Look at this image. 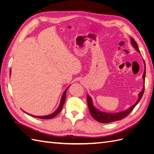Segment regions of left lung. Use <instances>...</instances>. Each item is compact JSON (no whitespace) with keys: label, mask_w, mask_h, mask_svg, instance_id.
Masks as SVG:
<instances>
[{"label":"left lung","mask_w":154,"mask_h":154,"mask_svg":"<svg viewBox=\"0 0 154 154\" xmlns=\"http://www.w3.org/2000/svg\"><path fill=\"white\" fill-rule=\"evenodd\" d=\"M130 41H131V44L134 48V49H136L139 54H141L136 42L134 40L133 38H130ZM144 73L143 74V82H144L143 88V90L139 93L138 99L136 103H135L133 105H132L130 107H129L128 109H127V110H125L124 111L119 112H116V113H108V112H102L97 109H96V107L94 106V105H93V102H92V100L91 98V97L88 94H87V104H88V109H89L90 114H91L93 118L100 123H111V122H116V121H119V120L125 118V117H127V116L130 112H131L132 110L134 109V107L137 105V104L139 103V101H140L141 99L142 98V96H143V93H144V79H145V75H146V67H145V63H144Z\"/></svg>","instance_id":"obj_1"}]
</instances>
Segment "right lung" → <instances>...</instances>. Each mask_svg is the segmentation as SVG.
I'll use <instances>...</instances> for the list:
<instances>
[{
	"label": "right lung",
	"instance_id": "add662e5",
	"mask_svg": "<svg viewBox=\"0 0 154 154\" xmlns=\"http://www.w3.org/2000/svg\"><path fill=\"white\" fill-rule=\"evenodd\" d=\"M11 71L10 70V75H11ZM71 86V85H70L66 90H65V91L63 92V94H62V98H61V100H60V105H59V106H58V109L56 110L54 112H53L52 114H49V115H47V116H33V115H31V114H28V113H27L26 112V114H27L28 115H29V116H32V117H35V118H40V119H51V118H54L56 116H57L58 114H59L60 113V112L62 110V107H63V104H64V103H65V101H66V92H67V89L69 88V87ZM24 111V110H23Z\"/></svg>",
	"mask_w": 154,
	"mask_h": 154
}]
</instances>
